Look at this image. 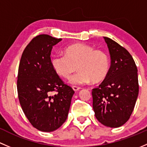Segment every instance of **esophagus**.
Returning a JSON list of instances; mask_svg holds the SVG:
<instances>
[{
  "label": "esophagus",
  "mask_w": 147,
  "mask_h": 147,
  "mask_svg": "<svg viewBox=\"0 0 147 147\" xmlns=\"http://www.w3.org/2000/svg\"><path fill=\"white\" fill-rule=\"evenodd\" d=\"M72 88H73V90H74V91L76 92V91H78V90H79L80 88L77 87V86H72Z\"/></svg>",
  "instance_id": "esophagus-1"
}]
</instances>
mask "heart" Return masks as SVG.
Returning <instances> with one entry per match:
<instances>
[{"instance_id":"obj_1","label":"heart","mask_w":147,"mask_h":147,"mask_svg":"<svg viewBox=\"0 0 147 147\" xmlns=\"http://www.w3.org/2000/svg\"><path fill=\"white\" fill-rule=\"evenodd\" d=\"M63 51L64 56L54 54L51 57V65L56 74L66 79L78 69V73L70 79L71 84L81 86L91 81L99 82L108 73L110 59L105 51L84 43L69 45Z\"/></svg>"}]
</instances>
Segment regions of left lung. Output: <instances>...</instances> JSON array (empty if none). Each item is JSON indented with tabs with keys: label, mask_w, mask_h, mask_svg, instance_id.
Instances as JSON below:
<instances>
[{
	"label": "left lung",
	"mask_w": 147,
	"mask_h": 147,
	"mask_svg": "<svg viewBox=\"0 0 147 147\" xmlns=\"http://www.w3.org/2000/svg\"><path fill=\"white\" fill-rule=\"evenodd\" d=\"M111 59L104 81L92 90L96 117L103 125L119 127L129 119L139 94L137 68L129 51L103 37Z\"/></svg>",
	"instance_id": "obj_1"
}]
</instances>
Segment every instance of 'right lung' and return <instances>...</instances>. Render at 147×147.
Returning a JSON list of instances; mask_svg holds the SVG:
<instances>
[{"instance_id": "add662e5", "label": "right lung", "mask_w": 147, "mask_h": 147, "mask_svg": "<svg viewBox=\"0 0 147 147\" xmlns=\"http://www.w3.org/2000/svg\"><path fill=\"white\" fill-rule=\"evenodd\" d=\"M61 40L48 34L37 36L25 47L20 61V103L32 125L42 131H53L64 123L74 93L51 65L53 46ZM54 91L57 93L52 96Z\"/></svg>"}]
</instances>
